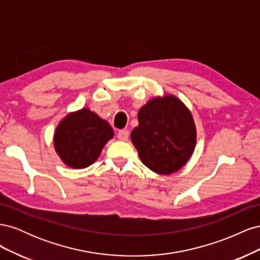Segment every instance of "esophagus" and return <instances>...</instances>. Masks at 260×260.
Returning <instances> with one entry per match:
<instances>
[{"label":"esophagus","mask_w":260,"mask_h":260,"mask_svg":"<svg viewBox=\"0 0 260 260\" xmlns=\"http://www.w3.org/2000/svg\"><path fill=\"white\" fill-rule=\"evenodd\" d=\"M117 138L119 139L120 141H127L128 138H129V132H128V130H120L119 132H118Z\"/></svg>","instance_id":"1"}]
</instances>
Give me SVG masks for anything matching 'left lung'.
I'll return each mask as SVG.
<instances>
[{
	"instance_id": "left-lung-1",
	"label": "left lung",
	"mask_w": 260,
	"mask_h": 260,
	"mask_svg": "<svg viewBox=\"0 0 260 260\" xmlns=\"http://www.w3.org/2000/svg\"><path fill=\"white\" fill-rule=\"evenodd\" d=\"M138 120L130 137L148 169L168 176L191 158L196 145L195 122L190 109L174 94L149 100L140 108Z\"/></svg>"
}]
</instances>
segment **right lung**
I'll use <instances>...</instances> for the list:
<instances>
[{
    "instance_id": "add662e5",
    "label": "right lung",
    "mask_w": 260,
    "mask_h": 260,
    "mask_svg": "<svg viewBox=\"0 0 260 260\" xmlns=\"http://www.w3.org/2000/svg\"><path fill=\"white\" fill-rule=\"evenodd\" d=\"M114 131L106 120L90 108L68 113L54 131L53 144L61 161L74 169L89 167L113 139Z\"/></svg>"
}]
</instances>
